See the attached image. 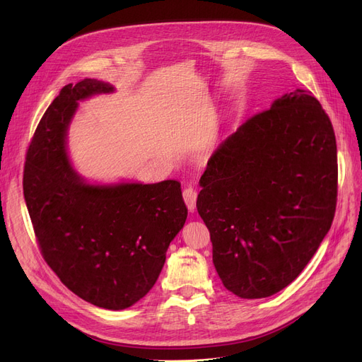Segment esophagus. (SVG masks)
Instances as JSON below:
<instances>
[{
    "label": "esophagus",
    "mask_w": 362,
    "mask_h": 362,
    "mask_svg": "<svg viewBox=\"0 0 362 362\" xmlns=\"http://www.w3.org/2000/svg\"><path fill=\"white\" fill-rule=\"evenodd\" d=\"M197 198H198V192L194 187H186L183 191V199L186 202L189 211H194L197 208Z\"/></svg>",
    "instance_id": "1"
}]
</instances>
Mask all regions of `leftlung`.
Here are the masks:
<instances>
[{"label": "left lung", "mask_w": 362, "mask_h": 362, "mask_svg": "<svg viewBox=\"0 0 362 362\" xmlns=\"http://www.w3.org/2000/svg\"><path fill=\"white\" fill-rule=\"evenodd\" d=\"M197 208L227 291L267 298L291 284L336 211L332 122L310 90L284 93L220 144L199 180Z\"/></svg>", "instance_id": "obj_1"}]
</instances>
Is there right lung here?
I'll return each mask as SVG.
<instances>
[{"instance_id":"add662e5","label":"right lung","mask_w":362,"mask_h":362,"mask_svg":"<svg viewBox=\"0 0 362 362\" xmlns=\"http://www.w3.org/2000/svg\"><path fill=\"white\" fill-rule=\"evenodd\" d=\"M112 90L97 79L60 90L30 141L23 194L52 272L92 305L124 310L156 284L187 208L177 180L89 185L70 165L66 138L79 101Z\"/></svg>"}]
</instances>
